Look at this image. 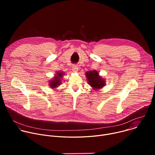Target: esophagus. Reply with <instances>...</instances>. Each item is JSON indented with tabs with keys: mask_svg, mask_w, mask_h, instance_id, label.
Masks as SVG:
<instances>
[{
	"mask_svg": "<svg viewBox=\"0 0 155 155\" xmlns=\"http://www.w3.org/2000/svg\"><path fill=\"white\" fill-rule=\"evenodd\" d=\"M72 71H73V72H78V66H77V65H74L72 66Z\"/></svg>",
	"mask_w": 155,
	"mask_h": 155,
	"instance_id": "34e87169",
	"label": "esophagus"
}]
</instances>
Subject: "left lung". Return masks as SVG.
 I'll list each match as a JSON object with an SVG mask.
<instances>
[{
  "instance_id": "obj_1",
  "label": "left lung",
  "mask_w": 155,
  "mask_h": 155,
  "mask_svg": "<svg viewBox=\"0 0 155 155\" xmlns=\"http://www.w3.org/2000/svg\"><path fill=\"white\" fill-rule=\"evenodd\" d=\"M85 75L88 84L91 86L93 90L97 91L98 90L102 89L105 86V80L99 75V74L97 71L94 70L86 72Z\"/></svg>"
}]
</instances>
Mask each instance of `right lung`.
<instances>
[{
    "instance_id": "1",
    "label": "right lung",
    "mask_w": 155,
    "mask_h": 155,
    "mask_svg": "<svg viewBox=\"0 0 155 155\" xmlns=\"http://www.w3.org/2000/svg\"><path fill=\"white\" fill-rule=\"evenodd\" d=\"M65 75V73L63 72H59L57 71L56 74L54 75V77L49 81V86L53 90H56V88L58 87L59 85L62 84V78H63V76Z\"/></svg>"
}]
</instances>
